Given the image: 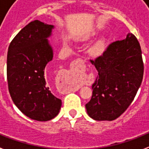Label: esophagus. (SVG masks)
Masks as SVG:
<instances>
[{"label":"esophagus","mask_w":149,"mask_h":149,"mask_svg":"<svg viewBox=\"0 0 149 149\" xmlns=\"http://www.w3.org/2000/svg\"><path fill=\"white\" fill-rule=\"evenodd\" d=\"M82 65H84V60H82L80 58H78L77 60L73 61V63H72L69 70L64 71L62 79L65 83V87L67 89L69 88L68 87L69 83L72 80V78H74L75 77H77L79 74L80 69H81L80 66H82Z\"/></svg>","instance_id":"esophagus-1"}]
</instances>
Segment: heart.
Masks as SVG:
<instances>
[{"label":"heart","mask_w":149,"mask_h":149,"mask_svg":"<svg viewBox=\"0 0 149 149\" xmlns=\"http://www.w3.org/2000/svg\"><path fill=\"white\" fill-rule=\"evenodd\" d=\"M65 45H67L68 44L67 43H65ZM104 45H105V44H104V41H98L97 42H96L95 45H93V51L94 52H97H97H100L103 51V49H104Z\"/></svg>","instance_id":"b5f03b06"}]
</instances>
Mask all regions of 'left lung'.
Instances as JSON below:
<instances>
[{"label":"left lung","mask_w":149,"mask_h":149,"mask_svg":"<svg viewBox=\"0 0 149 149\" xmlns=\"http://www.w3.org/2000/svg\"><path fill=\"white\" fill-rule=\"evenodd\" d=\"M98 71L93 94L86 104L88 115L96 120H113L133 101L143 79L141 46L128 33L125 39L109 45L103 55L91 60Z\"/></svg>","instance_id":"8db88e82"}]
</instances>
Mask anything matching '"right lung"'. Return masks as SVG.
<instances>
[{
	"mask_svg": "<svg viewBox=\"0 0 149 149\" xmlns=\"http://www.w3.org/2000/svg\"><path fill=\"white\" fill-rule=\"evenodd\" d=\"M53 25L36 20L17 34L8 48L7 79L14 104L32 120L47 121L58 115L62 101L52 93L45 68L53 58L48 38Z\"/></svg>",
	"mask_w": 149,
	"mask_h": 149,
	"instance_id": "obj_1",
	"label": "right lung"
}]
</instances>
